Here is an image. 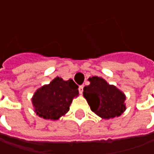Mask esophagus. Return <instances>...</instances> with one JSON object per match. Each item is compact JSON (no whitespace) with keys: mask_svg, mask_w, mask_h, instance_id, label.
Instances as JSON below:
<instances>
[{"mask_svg":"<svg viewBox=\"0 0 154 154\" xmlns=\"http://www.w3.org/2000/svg\"><path fill=\"white\" fill-rule=\"evenodd\" d=\"M83 87H84V86H79V92H80V94H81V93L83 92Z\"/></svg>","mask_w":154,"mask_h":154,"instance_id":"obj_1","label":"esophagus"}]
</instances>
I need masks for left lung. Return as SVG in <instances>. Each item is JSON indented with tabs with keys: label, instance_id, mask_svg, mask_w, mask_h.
<instances>
[{
	"label": "left lung",
	"instance_id": "obj_1",
	"mask_svg": "<svg viewBox=\"0 0 154 154\" xmlns=\"http://www.w3.org/2000/svg\"><path fill=\"white\" fill-rule=\"evenodd\" d=\"M90 85L84 87L83 96L92 112L104 120L121 116L126 109V96L114 85L101 77L89 78Z\"/></svg>",
	"mask_w": 154,
	"mask_h": 154
}]
</instances>
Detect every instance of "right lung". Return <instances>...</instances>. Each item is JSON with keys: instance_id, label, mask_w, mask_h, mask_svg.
Masks as SVG:
<instances>
[{"instance_id": "add662e5", "label": "right lung", "mask_w": 154, "mask_h": 154, "mask_svg": "<svg viewBox=\"0 0 154 154\" xmlns=\"http://www.w3.org/2000/svg\"><path fill=\"white\" fill-rule=\"evenodd\" d=\"M78 96V86L74 80H63L56 77L50 84L41 86L35 92L32 103L34 112L38 116L56 121L68 113L73 99Z\"/></svg>"}]
</instances>
